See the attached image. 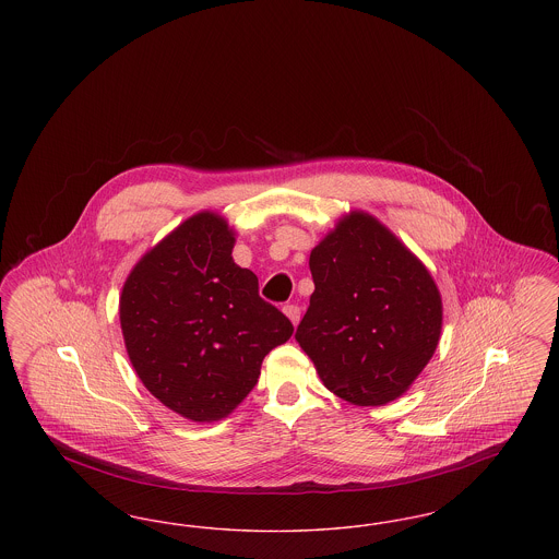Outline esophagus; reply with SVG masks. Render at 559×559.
Listing matches in <instances>:
<instances>
[{"mask_svg": "<svg viewBox=\"0 0 559 559\" xmlns=\"http://www.w3.org/2000/svg\"><path fill=\"white\" fill-rule=\"evenodd\" d=\"M283 312L289 317V320H292L293 324H297L299 319H301V308H299L297 304H287V306L283 308Z\"/></svg>", "mask_w": 559, "mask_h": 559, "instance_id": "esophagus-1", "label": "esophagus"}]
</instances>
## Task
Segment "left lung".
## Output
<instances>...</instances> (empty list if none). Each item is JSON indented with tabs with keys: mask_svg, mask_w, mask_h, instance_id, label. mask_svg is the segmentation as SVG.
<instances>
[{
	"mask_svg": "<svg viewBox=\"0 0 559 559\" xmlns=\"http://www.w3.org/2000/svg\"><path fill=\"white\" fill-rule=\"evenodd\" d=\"M314 293L295 340L322 383L358 406L402 396L440 340L442 299L385 226L352 213L310 253Z\"/></svg>",
	"mask_w": 559,
	"mask_h": 559,
	"instance_id": "8db88e82",
	"label": "left lung"
}]
</instances>
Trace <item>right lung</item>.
Here are the masks:
<instances>
[{
  "mask_svg": "<svg viewBox=\"0 0 559 559\" xmlns=\"http://www.w3.org/2000/svg\"><path fill=\"white\" fill-rule=\"evenodd\" d=\"M233 247L219 215H192L135 264L119 301L138 377L199 424L233 413L267 352L293 333L292 320L260 297L258 276L235 264Z\"/></svg>",
  "mask_w": 559,
  "mask_h": 559,
  "instance_id": "right-lung-1",
  "label": "right lung"
}]
</instances>
